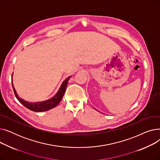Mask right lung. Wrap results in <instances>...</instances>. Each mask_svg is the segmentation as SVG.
<instances>
[{
	"label": "right lung",
	"mask_w": 160,
	"mask_h": 160,
	"mask_svg": "<svg viewBox=\"0 0 160 160\" xmlns=\"http://www.w3.org/2000/svg\"><path fill=\"white\" fill-rule=\"evenodd\" d=\"M70 78H71V77H68L66 80H65L63 81L62 86H60V89H59L58 93L54 97H52V98H50L48 100H46V101L40 102L32 103V102H28L25 101V100H24L23 99H22L18 97V95L17 94L16 91L14 88L13 83H12V86H13V89L14 93H15L16 98H18V100L24 106L29 109V110H30L31 111L36 112H41L48 111V110H50V109L56 107L59 103H60V102L62 100L63 96L65 93L67 83H68V81Z\"/></svg>",
	"instance_id": "right-lung-1"
}]
</instances>
